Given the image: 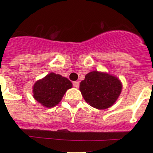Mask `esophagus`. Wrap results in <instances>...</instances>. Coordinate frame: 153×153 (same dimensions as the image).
Returning <instances> with one entry per match:
<instances>
[{"instance_id":"34e87169","label":"esophagus","mask_w":153,"mask_h":153,"mask_svg":"<svg viewBox=\"0 0 153 153\" xmlns=\"http://www.w3.org/2000/svg\"><path fill=\"white\" fill-rule=\"evenodd\" d=\"M73 84H74V87H76V88H79V83L78 82V81H74V83H73Z\"/></svg>"}]
</instances>
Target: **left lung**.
<instances>
[{
  "label": "left lung",
  "mask_w": 153,
  "mask_h": 153,
  "mask_svg": "<svg viewBox=\"0 0 153 153\" xmlns=\"http://www.w3.org/2000/svg\"><path fill=\"white\" fill-rule=\"evenodd\" d=\"M122 87L117 77L96 70L86 74L79 84V90L85 101L98 109L113 106L120 97Z\"/></svg>",
  "instance_id": "left-lung-1"
}]
</instances>
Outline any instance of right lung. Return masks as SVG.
<instances>
[{
  "label": "right lung",
  "mask_w": 153,
  "mask_h": 153,
  "mask_svg": "<svg viewBox=\"0 0 153 153\" xmlns=\"http://www.w3.org/2000/svg\"><path fill=\"white\" fill-rule=\"evenodd\" d=\"M72 86V83L67 78L51 73L34 83L33 97L43 106L53 107L61 101L65 93Z\"/></svg>",
  "instance_id": "1"
}]
</instances>
